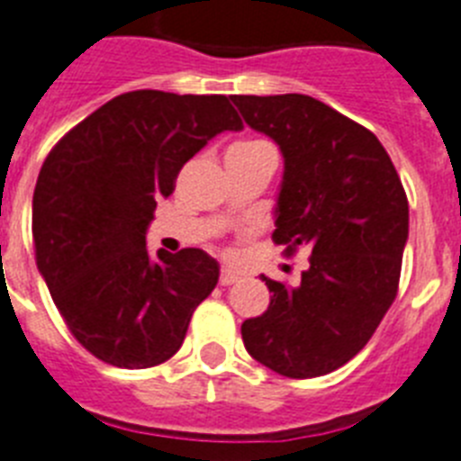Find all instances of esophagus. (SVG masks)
<instances>
[{"instance_id": "34e87169", "label": "esophagus", "mask_w": 461, "mask_h": 461, "mask_svg": "<svg viewBox=\"0 0 461 461\" xmlns=\"http://www.w3.org/2000/svg\"><path fill=\"white\" fill-rule=\"evenodd\" d=\"M237 281H241V274L234 272V269H227V267H224L222 272H220V284L222 285H231L237 284Z\"/></svg>"}]
</instances>
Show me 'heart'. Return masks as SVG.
I'll return each mask as SVG.
<instances>
[{
	"label": "heart",
	"mask_w": 461,
	"mask_h": 461,
	"mask_svg": "<svg viewBox=\"0 0 461 461\" xmlns=\"http://www.w3.org/2000/svg\"><path fill=\"white\" fill-rule=\"evenodd\" d=\"M262 145H265V142L260 140H241V142H234L230 149H250V147H262ZM230 149H227V152H230Z\"/></svg>",
	"instance_id": "heart-1"
}]
</instances>
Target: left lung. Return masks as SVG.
Segmentation results:
<instances>
[{
    "label": "left lung",
    "mask_w": 461,
    "mask_h": 461,
    "mask_svg": "<svg viewBox=\"0 0 461 461\" xmlns=\"http://www.w3.org/2000/svg\"><path fill=\"white\" fill-rule=\"evenodd\" d=\"M230 98L284 154L274 243L312 255L297 285L262 276L272 300L243 321V344L284 377H321L368 344L396 300L408 196L375 133L326 103L303 93Z\"/></svg>",
    "instance_id": "1"
}]
</instances>
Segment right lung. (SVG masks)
I'll return each instance as SVG.
<instances>
[{
  "label": "right lung",
  "mask_w": 461,
  "mask_h": 461,
  "mask_svg": "<svg viewBox=\"0 0 461 461\" xmlns=\"http://www.w3.org/2000/svg\"><path fill=\"white\" fill-rule=\"evenodd\" d=\"M243 129L224 95L131 91L65 133L32 196L37 267L77 342L117 368L168 361L218 284L199 249L149 255L145 231L189 158Z\"/></svg>",
  "instance_id": "1"
}]
</instances>
